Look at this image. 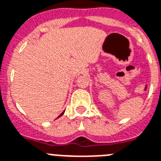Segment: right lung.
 <instances>
[{
  "mask_svg": "<svg viewBox=\"0 0 161 161\" xmlns=\"http://www.w3.org/2000/svg\"><path fill=\"white\" fill-rule=\"evenodd\" d=\"M64 112H63V113H61V114H60V115H59V116H58V117H60V116H63V115H64Z\"/></svg>",
  "mask_w": 161,
  "mask_h": 161,
  "instance_id": "obj_1",
  "label": "right lung"
}]
</instances>
